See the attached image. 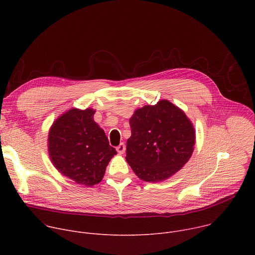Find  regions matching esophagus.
I'll use <instances>...</instances> for the list:
<instances>
[{"mask_svg":"<svg viewBox=\"0 0 255 255\" xmlns=\"http://www.w3.org/2000/svg\"><path fill=\"white\" fill-rule=\"evenodd\" d=\"M117 152L119 153V154H123L124 152H125V149H126V147H125V144L124 143H120L118 146H117Z\"/></svg>","mask_w":255,"mask_h":255,"instance_id":"obj_1","label":"esophagus"}]
</instances>
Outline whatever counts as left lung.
Segmentation results:
<instances>
[{"label":"left lung","mask_w":255,"mask_h":255,"mask_svg":"<svg viewBox=\"0 0 255 255\" xmlns=\"http://www.w3.org/2000/svg\"><path fill=\"white\" fill-rule=\"evenodd\" d=\"M129 123L126 160L140 179H167L191 158L196 130L185 112L169 101L137 109Z\"/></svg>","instance_id":"left-lung-1"}]
</instances>
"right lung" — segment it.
<instances>
[{"instance_id": "add662e5", "label": "right lung", "mask_w": 255, "mask_h": 255, "mask_svg": "<svg viewBox=\"0 0 255 255\" xmlns=\"http://www.w3.org/2000/svg\"><path fill=\"white\" fill-rule=\"evenodd\" d=\"M95 113L92 108H71L52 123L47 140L54 167L87 187L100 183L109 161L117 154L104 130L94 121Z\"/></svg>"}]
</instances>
